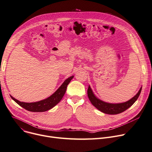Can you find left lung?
Masks as SVG:
<instances>
[{"mask_svg": "<svg viewBox=\"0 0 152 152\" xmlns=\"http://www.w3.org/2000/svg\"><path fill=\"white\" fill-rule=\"evenodd\" d=\"M141 90L142 87H140L137 94L129 100L119 103H110L100 100L94 95L90 86H89L87 89V95L92 104L102 112L109 115H116L123 112L131 107L139 97Z\"/></svg>", "mask_w": 152, "mask_h": 152, "instance_id": "left-lung-1", "label": "left lung"}]
</instances>
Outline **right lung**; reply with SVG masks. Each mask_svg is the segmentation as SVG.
I'll return each mask as SVG.
<instances>
[{"instance_id":"right-lung-1","label":"right lung","mask_w":152,"mask_h":152,"mask_svg":"<svg viewBox=\"0 0 152 152\" xmlns=\"http://www.w3.org/2000/svg\"><path fill=\"white\" fill-rule=\"evenodd\" d=\"M73 77L74 76H72L66 79L59 88L52 95L41 101L32 103H26L20 102L17 99H15L12 95H10V97L20 106L28 111H33V112H44V111L50 110L60 102V100L65 94L67 86Z\"/></svg>"}]
</instances>
